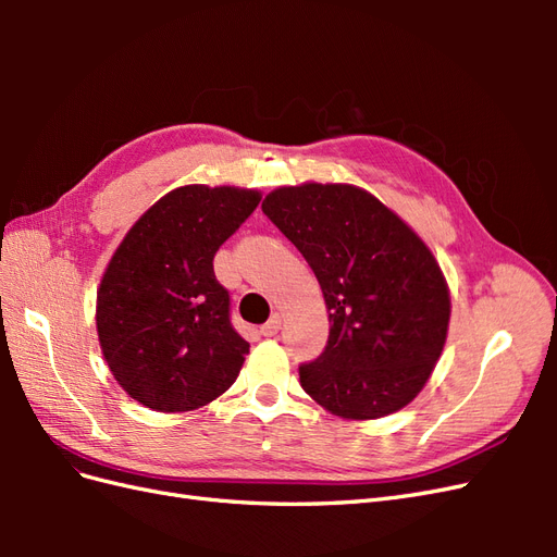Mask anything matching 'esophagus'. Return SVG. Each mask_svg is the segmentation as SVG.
I'll return each instance as SVG.
<instances>
[{
    "label": "esophagus",
    "instance_id": "1",
    "mask_svg": "<svg viewBox=\"0 0 557 557\" xmlns=\"http://www.w3.org/2000/svg\"><path fill=\"white\" fill-rule=\"evenodd\" d=\"M278 330H281V315H278V313H274V315L269 318L267 323L260 327V332H262L264 336H274Z\"/></svg>",
    "mask_w": 557,
    "mask_h": 557
}]
</instances>
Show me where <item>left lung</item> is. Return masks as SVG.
I'll return each instance as SVG.
<instances>
[{
  "mask_svg": "<svg viewBox=\"0 0 557 557\" xmlns=\"http://www.w3.org/2000/svg\"><path fill=\"white\" fill-rule=\"evenodd\" d=\"M262 211L305 256L330 311L325 350L299 367L307 395L350 420L407 407L448 334L450 295L432 250L356 185H283Z\"/></svg>",
  "mask_w": 557,
  "mask_h": 557,
  "instance_id": "1",
  "label": "left lung"
}]
</instances>
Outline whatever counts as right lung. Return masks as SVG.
<instances>
[{"label": "right lung", "mask_w": 557, "mask_h": 557, "mask_svg": "<svg viewBox=\"0 0 557 557\" xmlns=\"http://www.w3.org/2000/svg\"><path fill=\"white\" fill-rule=\"evenodd\" d=\"M260 197L234 185H183L115 248L97 290V334L111 374L144 407L193 411L237 381L250 346L232 327L213 256Z\"/></svg>", "instance_id": "right-lung-1"}]
</instances>
